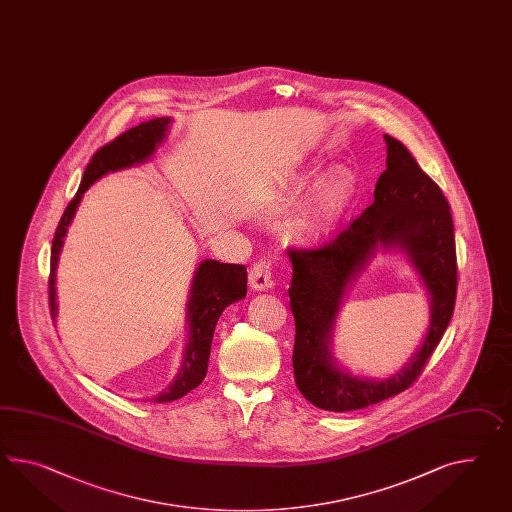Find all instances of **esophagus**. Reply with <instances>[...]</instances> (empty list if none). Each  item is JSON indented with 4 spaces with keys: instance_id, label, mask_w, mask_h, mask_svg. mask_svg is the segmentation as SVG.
I'll return each instance as SVG.
<instances>
[{
    "instance_id": "esophagus-1",
    "label": "esophagus",
    "mask_w": 512,
    "mask_h": 512,
    "mask_svg": "<svg viewBox=\"0 0 512 512\" xmlns=\"http://www.w3.org/2000/svg\"><path fill=\"white\" fill-rule=\"evenodd\" d=\"M250 287L253 290H268L274 287V274H272V262L268 259L255 262L250 270Z\"/></svg>"
}]
</instances>
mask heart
I'll return each instance as SVG.
<instances>
[{
    "instance_id": "b5f03b06",
    "label": "heart",
    "mask_w": 512,
    "mask_h": 512,
    "mask_svg": "<svg viewBox=\"0 0 512 512\" xmlns=\"http://www.w3.org/2000/svg\"><path fill=\"white\" fill-rule=\"evenodd\" d=\"M353 192V179L349 174H338L325 185L316 198L294 218L290 224V237L300 244H314L337 224L348 207Z\"/></svg>"
}]
</instances>
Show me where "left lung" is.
<instances>
[{
    "mask_svg": "<svg viewBox=\"0 0 512 512\" xmlns=\"http://www.w3.org/2000/svg\"><path fill=\"white\" fill-rule=\"evenodd\" d=\"M387 170L374 203L320 248H288L290 309L296 322L294 377L318 409L357 411L398 396L422 374L453 316L457 253L449 203L399 140L385 135ZM377 247L403 250L423 277L432 300L425 344L408 366L383 382L348 375L330 355L332 325L348 283Z\"/></svg>",
    "mask_w": 512,
    "mask_h": 512,
    "instance_id": "obj_1",
    "label": "left lung"
}]
</instances>
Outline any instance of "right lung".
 <instances>
[{"label": "right lung", "instance_id": "obj_1", "mask_svg": "<svg viewBox=\"0 0 512 512\" xmlns=\"http://www.w3.org/2000/svg\"><path fill=\"white\" fill-rule=\"evenodd\" d=\"M170 118H153L150 122L131 127L129 131L114 138L113 142L105 144L96 151L88 163L87 170L81 179L79 190L74 200L68 203L61 222L57 225L53 244H51L50 268V311L55 318L57 303H55V270L59 253L63 248L64 235L68 225L74 218L77 205L87 192L90 185H94L100 177L109 172H118L135 164L146 163L151 155L161 146L166 131L170 125ZM248 292V272L242 264H225V262L205 259L200 262L188 298L187 324L188 344L185 349L183 364L177 372V377L170 383V387L161 392L153 401L166 403L187 396L190 390L200 385L207 375L209 355H211L212 335L214 327L224 312L225 307L231 303L242 300Z\"/></svg>", "mask_w": 512, "mask_h": 512}]
</instances>
